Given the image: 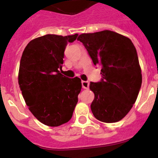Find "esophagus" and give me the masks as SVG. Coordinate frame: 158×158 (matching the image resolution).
<instances>
[{
  "label": "esophagus",
  "instance_id": "34e87169",
  "mask_svg": "<svg viewBox=\"0 0 158 158\" xmlns=\"http://www.w3.org/2000/svg\"><path fill=\"white\" fill-rule=\"evenodd\" d=\"M81 85H82V88L85 89H88L89 87V81H81Z\"/></svg>",
  "mask_w": 158,
  "mask_h": 158
}]
</instances>
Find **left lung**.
Segmentation results:
<instances>
[{"label":"left lung","mask_w":158,"mask_h":158,"mask_svg":"<svg viewBox=\"0 0 158 158\" xmlns=\"http://www.w3.org/2000/svg\"><path fill=\"white\" fill-rule=\"evenodd\" d=\"M95 65L102 66L100 81L90 82L95 97L91 110L104 123L121 120L133 107L142 86L136 49L130 39L105 30L79 35Z\"/></svg>","instance_id":"obj_1"}]
</instances>
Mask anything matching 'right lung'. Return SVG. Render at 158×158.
Instances as JSON below:
<instances>
[{
	"label": "right lung",
	"instance_id": "obj_1",
	"mask_svg": "<svg viewBox=\"0 0 158 158\" xmlns=\"http://www.w3.org/2000/svg\"><path fill=\"white\" fill-rule=\"evenodd\" d=\"M78 35H46L31 40L19 63L18 82L29 110L42 123L58 127L72 118L81 89L78 77L60 73L67 43Z\"/></svg>",
	"mask_w": 158,
	"mask_h": 158
}]
</instances>
